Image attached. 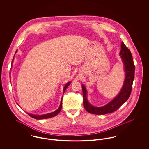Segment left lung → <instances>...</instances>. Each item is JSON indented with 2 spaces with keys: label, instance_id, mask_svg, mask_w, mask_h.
Listing matches in <instances>:
<instances>
[{
  "label": "left lung",
  "instance_id": "obj_1",
  "mask_svg": "<svg viewBox=\"0 0 149 149\" xmlns=\"http://www.w3.org/2000/svg\"><path fill=\"white\" fill-rule=\"evenodd\" d=\"M119 54L122 58L125 65L126 77L120 92L111 102L103 107H96L91 106L86 99V91L85 86L82 85L83 106L86 111L89 113L96 115H105L107 113H112L116 111L129 98L131 93L135 67L134 64L132 54L127 47L123 42L121 44V50Z\"/></svg>",
  "mask_w": 149,
  "mask_h": 149
}]
</instances>
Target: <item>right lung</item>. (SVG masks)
<instances>
[{
	"label": "right lung",
	"mask_w": 149,
	"mask_h": 149,
	"mask_svg": "<svg viewBox=\"0 0 149 149\" xmlns=\"http://www.w3.org/2000/svg\"><path fill=\"white\" fill-rule=\"evenodd\" d=\"M17 52V51H16ZM16 53V52H15ZM14 59V58H13ZM13 62V61H12ZM70 82H69L68 83L66 84V85H65L64 88V93L65 91V90L66 89V88H68V86L69 85H70ZM62 104H63V98L61 99V104H60V106L59 107V108L55 111L52 112V113H47V114H45V115H32V114H30V113H28V115L29 116H30L31 117L36 119H47V118H52L53 116H56L61 110V108H62Z\"/></svg>",
	"instance_id": "add662e5"
}]
</instances>
